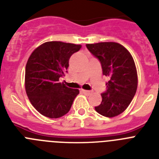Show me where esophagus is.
Returning a JSON list of instances; mask_svg holds the SVG:
<instances>
[{"label":"esophagus","mask_w":159,"mask_h":159,"mask_svg":"<svg viewBox=\"0 0 159 159\" xmlns=\"http://www.w3.org/2000/svg\"><path fill=\"white\" fill-rule=\"evenodd\" d=\"M81 91L86 94H90V93H91V91H90V90H81Z\"/></svg>","instance_id":"1"}]
</instances>
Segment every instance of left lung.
I'll return each mask as SVG.
<instances>
[{
	"mask_svg": "<svg viewBox=\"0 0 159 159\" xmlns=\"http://www.w3.org/2000/svg\"><path fill=\"white\" fill-rule=\"evenodd\" d=\"M86 48L100 61L102 74L109 77L102 102L95 111L106 117L116 116L127 108L135 95L137 73L133 57L120 43L114 42L86 44Z\"/></svg>",
	"mask_w": 159,
	"mask_h": 159,
	"instance_id": "1",
	"label": "left lung"
}]
</instances>
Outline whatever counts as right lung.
Returning a JSON list of instances; mask_svg holds the SVG:
<instances>
[{
	"instance_id": "add662e5",
	"label": "right lung",
	"mask_w": 159,
	"mask_h": 159,
	"mask_svg": "<svg viewBox=\"0 0 159 159\" xmlns=\"http://www.w3.org/2000/svg\"><path fill=\"white\" fill-rule=\"evenodd\" d=\"M82 45L52 41L43 43L31 53L26 65L25 86L31 104L48 118H60L69 112L77 89L65 86L60 77L65 76L69 58Z\"/></svg>"
}]
</instances>
